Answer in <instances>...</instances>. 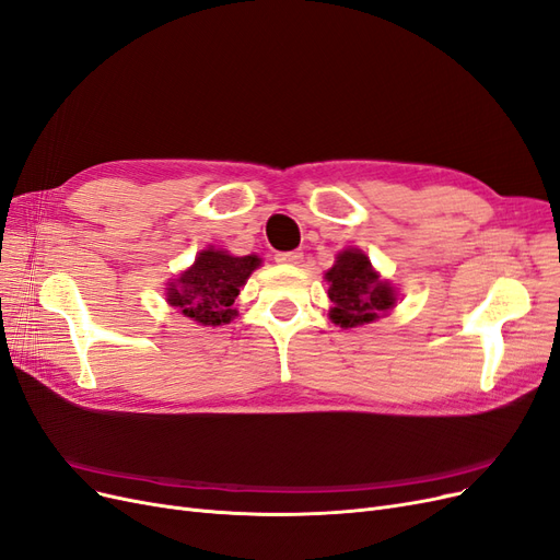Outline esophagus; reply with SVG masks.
I'll use <instances>...</instances> for the list:
<instances>
[{"label": "esophagus", "mask_w": 560, "mask_h": 560, "mask_svg": "<svg viewBox=\"0 0 560 560\" xmlns=\"http://www.w3.org/2000/svg\"><path fill=\"white\" fill-rule=\"evenodd\" d=\"M276 261H278V264H284V266H299V264L303 261V253H299V250L278 253V255H276Z\"/></svg>", "instance_id": "esophagus-1"}]
</instances>
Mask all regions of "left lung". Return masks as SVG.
Wrapping results in <instances>:
<instances>
[{"mask_svg":"<svg viewBox=\"0 0 560 560\" xmlns=\"http://www.w3.org/2000/svg\"><path fill=\"white\" fill-rule=\"evenodd\" d=\"M328 299L332 303L328 317L340 328H355L376 322L397 303L390 282L378 278L368 255L355 248L342 250L326 271Z\"/></svg>","mask_w":560,"mask_h":560,"instance_id":"1","label":"left lung"}]
</instances>
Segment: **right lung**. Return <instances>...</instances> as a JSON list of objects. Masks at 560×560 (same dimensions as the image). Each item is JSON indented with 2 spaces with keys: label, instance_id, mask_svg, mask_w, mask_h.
Listing matches in <instances>:
<instances>
[{
  "label": "right lung",
  "instance_id": "1",
  "mask_svg": "<svg viewBox=\"0 0 560 560\" xmlns=\"http://www.w3.org/2000/svg\"><path fill=\"white\" fill-rule=\"evenodd\" d=\"M261 259L257 255L234 257L225 250L207 248L195 264L167 287V303L184 317L202 326H222L236 317L234 301L245 280Z\"/></svg>",
  "mask_w": 560,
  "mask_h": 560
}]
</instances>
